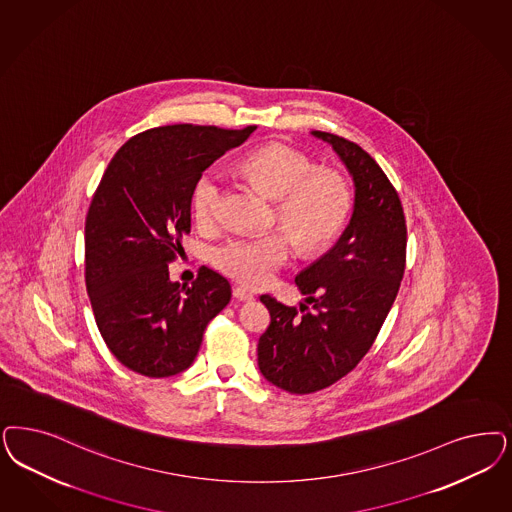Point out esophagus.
I'll use <instances>...</instances> for the list:
<instances>
[{
	"instance_id": "obj_1",
	"label": "esophagus",
	"mask_w": 512,
	"mask_h": 512,
	"mask_svg": "<svg viewBox=\"0 0 512 512\" xmlns=\"http://www.w3.org/2000/svg\"><path fill=\"white\" fill-rule=\"evenodd\" d=\"M232 295H234V299L240 300V302H249V300L255 299L253 293L247 291L246 287H234Z\"/></svg>"
}]
</instances>
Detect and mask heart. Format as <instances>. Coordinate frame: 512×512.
Here are the masks:
<instances>
[{"label":"heart","instance_id":"heart-1","mask_svg":"<svg viewBox=\"0 0 512 512\" xmlns=\"http://www.w3.org/2000/svg\"><path fill=\"white\" fill-rule=\"evenodd\" d=\"M242 174L278 198L274 221L289 230L297 246L312 253L331 244L342 232L353 208L352 185L336 170L319 168L316 160L287 143H266L240 162ZM223 176L210 168L194 183L191 208L200 227L221 221ZM283 230L261 236L230 238L213 251L217 270L238 283L263 287L291 255V238Z\"/></svg>","mask_w":512,"mask_h":512}]
</instances>
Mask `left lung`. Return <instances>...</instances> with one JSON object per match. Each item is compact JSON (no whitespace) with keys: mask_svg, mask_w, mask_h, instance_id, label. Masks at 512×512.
Wrapping results in <instances>:
<instances>
[{"mask_svg":"<svg viewBox=\"0 0 512 512\" xmlns=\"http://www.w3.org/2000/svg\"><path fill=\"white\" fill-rule=\"evenodd\" d=\"M312 134L333 145L348 168L355 202L335 246L295 278L306 304L297 310L261 297L270 325L259 338V369L270 384L299 395L333 386L371 350L406 263L405 213L384 170L357 143L329 132Z\"/></svg>","mask_w":512,"mask_h":512,"instance_id":"obj_1","label":"left lung"}]
</instances>
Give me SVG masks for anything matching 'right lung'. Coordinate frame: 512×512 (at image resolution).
Wrapping results in <instances>:
<instances>
[{
	"instance_id": "add662e5",
	"label": "right lung",
	"mask_w": 512,
	"mask_h": 512,
	"mask_svg": "<svg viewBox=\"0 0 512 512\" xmlns=\"http://www.w3.org/2000/svg\"><path fill=\"white\" fill-rule=\"evenodd\" d=\"M255 126L172 124L130 138L107 164L85 223V282L111 353L149 378L189 369L230 283L202 266L191 287L168 265L191 232V194L202 172Z\"/></svg>"
}]
</instances>
